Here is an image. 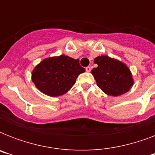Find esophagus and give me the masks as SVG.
<instances>
[{
	"instance_id": "34e87169",
	"label": "esophagus",
	"mask_w": 155,
	"mask_h": 155,
	"mask_svg": "<svg viewBox=\"0 0 155 155\" xmlns=\"http://www.w3.org/2000/svg\"><path fill=\"white\" fill-rule=\"evenodd\" d=\"M85 70H86V71H87V72H90V71H91V70H92V68L88 66V67H87V68H85Z\"/></svg>"
}]
</instances>
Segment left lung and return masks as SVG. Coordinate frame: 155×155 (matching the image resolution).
<instances>
[{
    "label": "left lung",
    "instance_id": "left-lung-1",
    "mask_svg": "<svg viewBox=\"0 0 155 155\" xmlns=\"http://www.w3.org/2000/svg\"><path fill=\"white\" fill-rule=\"evenodd\" d=\"M94 63L97 68L91 71L97 86L105 94L118 97L129 92L134 84L132 73L121 61L107 55L97 56Z\"/></svg>",
    "mask_w": 155,
    "mask_h": 155
}]
</instances>
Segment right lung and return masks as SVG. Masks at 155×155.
Here are the masks:
<instances>
[{"label": "right lung", "instance_id": "right-lung-1", "mask_svg": "<svg viewBox=\"0 0 155 155\" xmlns=\"http://www.w3.org/2000/svg\"><path fill=\"white\" fill-rule=\"evenodd\" d=\"M84 71L79 59L61 54L41 61L32 71L31 80L43 94L60 97L72 87L78 75Z\"/></svg>", "mask_w": 155, "mask_h": 155}]
</instances>
